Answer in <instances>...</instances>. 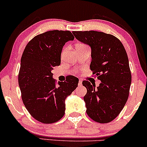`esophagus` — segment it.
Segmentation results:
<instances>
[{"label": "esophagus", "mask_w": 147, "mask_h": 147, "mask_svg": "<svg viewBox=\"0 0 147 147\" xmlns=\"http://www.w3.org/2000/svg\"><path fill=\"white\" fill-rule=\"evenodd\" d=\"M78 85H79V86H81L82 85V80H79V81Z\"/></svg>", "instance_id": "obj_1"}]
</instances>
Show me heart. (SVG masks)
Listing matches in <instances>:
<instances>
[{
  "mask_svg": "<svg viewBox=\"0 0 147 147\" xmlns=\"http://www.w3.org/2000/svg\"><path fill=\"white\" fill-rule=\"evenodd\" d=\"M79 45H82V44H79Z\"/></svg>",
  "mask_w": 147,
  "mask_h": 147,
  "instance_id": "obj_1",
  "label": "heart"
}]
</instances>
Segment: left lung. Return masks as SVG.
I'll return each mask as SVG.
<instances>
[{"label": "left lung", "mask_w": 147, "mask_h": 147, "mask_svg": "<svg viewBox=\"0 0 147 147\" xmlns=\"http://www.w3.org/2000/svg\"><path fill=\"white\" fill-rule=\"evenodd\" d=\"M72 33L90 47V70L101 81L97 88L88 81L82 82L87 89L84 100L88 115L97 122H110L122 111L129 95L131 74L125 48L113 35L102 32Z\"/></svg>", "instance_id": "obj_1"}]
</instances>
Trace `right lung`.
Here are the masks:
<instances>
[{"instance_id":"right-lung-1","label":"right lung","mask_w":147,"mask_h":147,"mask_svg":"<svg viewBox=\"0 0 147 147\" xmlns=\"http://www.w3.org/2000/svg\"><path fill=\"white\" fill-rule=\"evenodd\" d=\"M74 38L70 31H48L34 37L23 51L18 74L22 100L38 122L52 124L61 119L65 99L78 86L75 77L57 84L52 73L60 65L63 45Z\"/></svg>"}]
</instances>
